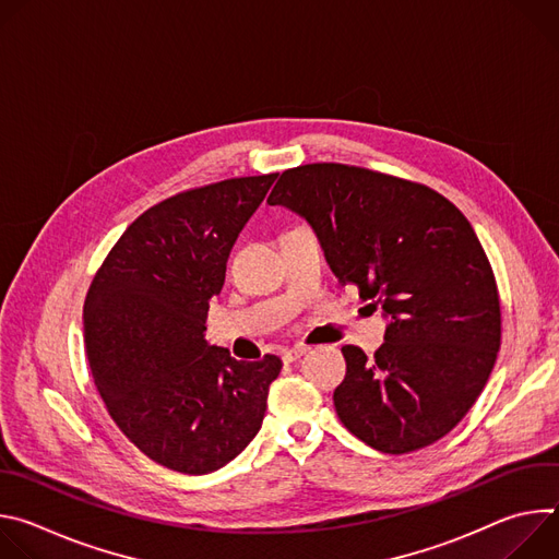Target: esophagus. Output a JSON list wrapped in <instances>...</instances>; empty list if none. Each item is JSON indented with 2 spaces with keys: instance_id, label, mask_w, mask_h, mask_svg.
<instances>
[{
  "instance_id": "obj_1",
  "label": "esophagus",
  "mask_w": 559,
  "mask_h": 559,
  "mask_svg": "<svg viewBox=\"0 0 559 559\" xmlns=\"http://www.w3.org/2000/svg\"><path fill=\"white\" fill-rule=\"evenodd\" d=\"M305 347H292V349H287V352H283V362L285 365H292V362H296L300 356H305Z\"/></svg>"
}]
</instances>
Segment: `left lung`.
Masks as SVG:
<instances>
[{"label": "left lung", "instance_id": "1", "mask_svg": "<svg viewBox=\"0 0 559 559\" xmlns=\"http://www.w3.org/2000/svg\"><path fill=\"white\" fill-rule=\"evenodd\" d=\"M267 203L302 216L334 276L386 318L371 358L343 347L341 423L393 455L447 436L500 352L496 276L464 214L427 186L341 164L285 170Z\"/></svg>", "mask_w": 559, "mask_h": 559}]
</instances>
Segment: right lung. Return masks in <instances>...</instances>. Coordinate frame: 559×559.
<instances>
[{
  "mask_svg": "<svg viewBox=\"0 0 559 559\" xmlns=\"http://www.w3.org/2000/svg\"><path fill=\"white\" fill-rule=\"evenodd\" d=\"M278 175L188 190L121 234L84 302L91 371L108 414L150 460L218 471L259 433L281 358L246 362L205 341L238 231Z\"/></svg>",
  "mask_w": 559,
  "mask_h": 559,
  "instance_id": "right-lung-1",
  "label": "right lung"
}]
</instances>
